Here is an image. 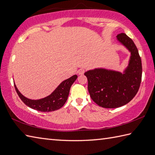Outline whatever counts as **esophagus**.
Returning <instances> with one entry per match:
<instances>
[{"instance_id": "esophagus-1", "label": "esophagus", "mask_w": 155, "mask_h": 155, "mask_svg": "<svg viewBox=\"0 0 155 155\" xmlns=\"http://www.w3.org/2000/svg\"><path fill=\"white\" fill-rule=\"evenodd\" d=\"M84 72H85V70L84 68H80L79 70L78 71V74H83Z\"/></svg>"}]
</instances>
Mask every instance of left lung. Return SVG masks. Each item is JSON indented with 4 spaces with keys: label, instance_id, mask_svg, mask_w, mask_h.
Segmentation results:
<instances>
[{
    "label": "left lung",
    "instance_id": "obj_1",
    "mask_svg": "<svg viewBox=\"0 0 155 155\" xmlns=\"http://www.w3.org/2000/svg\"><path fill=\"white\" fill-rule=\"evenodd\" d=\"M117 40L130 52L123 72L96 68L84 72L92 100L107 108H118L129 103L139 91L142 78L141 59L132 39L120 33L117 36Z\"/></svg>",
    "mask_w": 155,
    "mask_h": 155
}]
</instances>
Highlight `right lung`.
Masks as SVG:
<instances>
[{"label": "right lung", "mask_w": 155, "mask_h": 155, "mask_svg": "<svg viewBox=\"0 0 155 155\" xmlns=\"http://www.w3.org/2000/svg\"><path fill=\"white\" fill-rule=\"evenodd\" d=\"M77 77L78 76L74 74L63 81L50 95L38 100H32L25 97L20 93L15 84V87L18 97L27 106L41 112H51L59 109L65 104L72 84Z\"/></svg>", "instance_id": "1"}]
</instances>
